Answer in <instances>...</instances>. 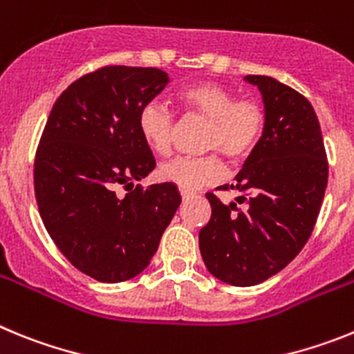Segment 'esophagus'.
Here are the masks:
<instances>
[{
    "label": "esophagus",
    "mask_w": 354,
    "mask_h": 354,
    "mask_svg": "<svg viewBox=\"0 0 354 354\" xmlns=\"http://www.w3.org/2000/svg\"><path fill=\"white\" fill-rule=\"evenodd\" d=\"M193 195H195V193H193V192H189V189H183V187H180V196H183V200L192 198Z\"/></svg>",
    "instance_id": "obj_1"
}]
</instances>
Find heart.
Listing matches in <instances>:
<instances>
[{"instance_id": "heart-1", "label": "heart", "mask_w": 354, "mask_h": 354, "mask_svg": "<svg viewBox=\"0 0 354 354\" xmlns=\"http://www.w3.org/2000/svg\"><path fill=\"white\" fill-rule=\"evenodd\" d=\"M175 99L186 115H198L209 120L205 150L221 152L228 161H243L261 143L266 131V109L257 99H237L232 90L212 81L189 84L179 90ZM174 127V115L161 102L150 101L140 109L138 131L156 154L170 152ZM158 175L165 183L193 192L221 179L223 161L216 154L174 158L162 162Z\"/></svg>"}]
</instances>
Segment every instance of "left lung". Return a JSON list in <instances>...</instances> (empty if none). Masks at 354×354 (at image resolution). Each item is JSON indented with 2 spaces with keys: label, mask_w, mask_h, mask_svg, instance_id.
Segmentation results:
<instances>
[{
  "label": "left lung",
  "mask_w": 354,
  "mask_h": 354,
  "mask_svg": "<svg viewBox=\"0 0 354 354\" xmlns=\"http://www.w3.org/2000/svg\"><path fill=\"white\" fill-rule=\"evenodd\" d=\"M262 93L266 131L237 174L236 202L207 193L211 220L198 236L209 273L230 286L264 282L292 261L317 221L328 159L317 115L306 97L270 76H246Z\"/></svg>",
  "instance_id": "1"
}]
</instances>
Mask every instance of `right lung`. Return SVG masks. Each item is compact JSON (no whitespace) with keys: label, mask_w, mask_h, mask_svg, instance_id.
I'll list each match as a JSON object with an SVG mask.
<instances>
[{"label":"right lung","mask_w":354,"mask_h":354,"mask_svg":"<svg viewBox=\"0 0 354 354\" xmlns=\"http://www.w3.org/2000/svg\"><path fill=\"white\" fill-rule=\"evenodd\" d=\"M167 84V72L154 67L97 68L56 99L40 136L33 186L44 227L65 259L99 282L142 273L180 205L171 183L133 184L156 167L140 109Z\"/></svg>","instance_id":"add662e5"}]
</instances>
